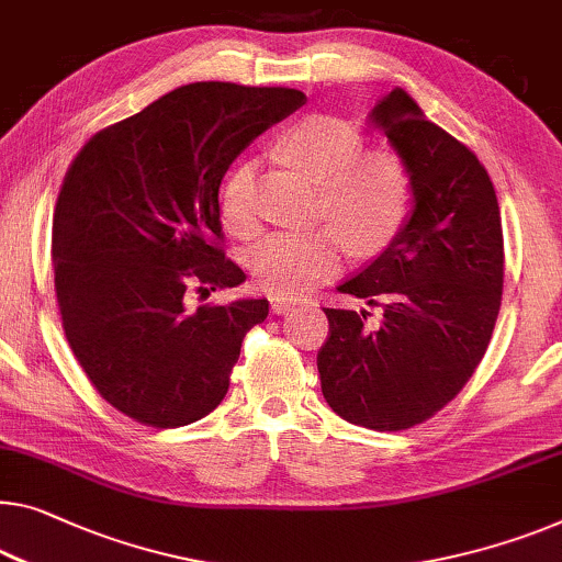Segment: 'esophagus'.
I'll list each match as a JSON object with an SVG mask.
<instances>
[{"label":"esophagus","instance_id":"34e87169","mask_svg":"<svg viewBox=\"0 0 562 562\" xmlns=\"http://www.w3.org/2000/svg\"><path fill=\"white\" fill-rule=\"evenodd\" d=\"M270 303H272V313L282 315V313H288L292 305H297V300L295 297H288V295H272Z\"/></svg>","mask_w":562,"mask_h":562}]
</instances>
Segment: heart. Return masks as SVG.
<instances>
[{"mask_svg":"<svg viewBox=\"0 0 562 562\" xmlns=\"http://www.w3.org/2000/svg\"><path fill=\"white\" fill-rule=\"evenodd\" d=\"M284 154L310 179L323 183L321 214L335 224L310 232H272L249 249L247 265L265 290L300 295L328 280L356 249L386 245L414 206V179L404 158L366 148L363 133L342 119L313 115L282 140ZM222 224L237 237L257 232L255 164L241 161L220 194Z\"/></svg>","mask_w":562,"mask_h":562,"instance_id":"b5f03b06","label":"heart"}]
</instances>
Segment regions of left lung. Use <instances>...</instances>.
<instances>
[{
  "label": "left lung",
  "mask_w": 562,
  "mask_h": 562,
  "mask_svg": "<svg viewBox=\"0 0 562 562\" xmlns=\"http://www.w3.org/2000/svg\"><path fill=\"white\" fill-rule=\"evenodd\" d=\"M414 179V209L391 245L340 292L383 307H323L330 333L317 350L323 396L335 414L373 431L426 422L472 379L495 330L505 241L495 187L472 150L426 121L406 90L373 105Z\"/></svg>",
  "instance_id": "obj_1"
}]
</instances>
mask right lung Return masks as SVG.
<instances>
[{"mask_svg": "<svg viewBox=\"0 0 562 562\" xmlns=\"http://www.w3.org/2000/svg\"><path fill=\"white\" fill-rule=\"evenodd\" d=\"M305 103L292 88L191 82L98 131L65 173L53 220L65 338L90 383L133 422L173 429L229 391L267 300L187 310V292L237 288L220 187L241 150Z\"/></svg>", "mask_w": 562, "mask_h": 562, "instance_id": "obj_1", "label": "right lung"}]
</instances>
